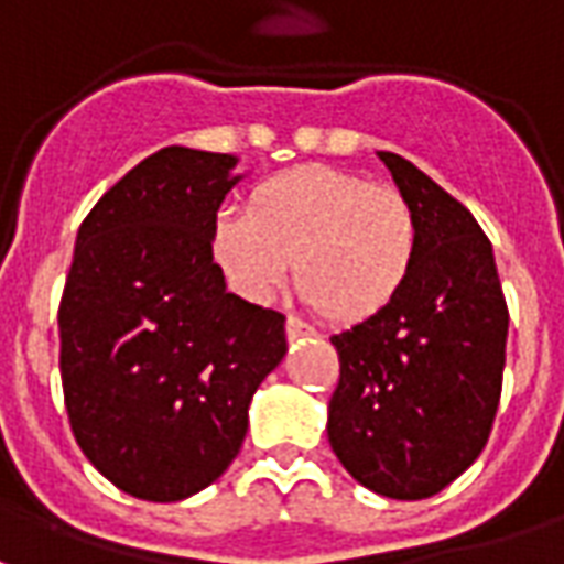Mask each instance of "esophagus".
<instances>
[{
	"label": "esophagus",
	"mask_w": 564,
	"mask_h": 564,
	"mask_svg": "<svg viewBox=\"0 0 564 564\" xmlns=\"http://www.w3.org/2000/svg\"><path fill=\"white\" fill-rule=\"evenodd\" d=\"M307 335H314V329L302 323L299 317H286V338L290 341H299V338H307Z\"/></svg>",
	"instance_id": "obj_1"
}]
</instances>
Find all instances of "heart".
Instances as JSON below:
<instances>
[{
  "instance_id": "1",
  "label": "heart",
  "mask_w": 564,
  "mask_h": 564,
  "mask_svg": "<svg viewBox=\"0 0 564 564\" xmlns=\"http://www.w3.org/2000/svg\"><path fill=\"white\" fill-rule=\"evenodd\" d=\"M210 250L235 290L265 302L290 259L299 293L332 323L356 326L402 295L420 223L402 189L329 165H299L253 186L245 214L220 210Z\"/></svg>"
}]
</instances>
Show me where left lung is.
Listing matches in <instances>:
<instances>
[{
    "label": "left lung",
    "mask_w": 564,
    "mask_h": 564,
    "mask_svg": "<svg viewBox=\"0 0 564 564\" xmlns=\"http://www.w3.org/2000/svg\"><path fill=\"white\" fill-rule=\"evenodd\" d=\"M414 205L420 253L383 314L332 335L341 378L329 444L371 492H441L489 441L501 399L508 302L492 245L462 202L399 153L380 150Z\"/></svg>",
    "instance_id": "obj_1"
}]
</instances>
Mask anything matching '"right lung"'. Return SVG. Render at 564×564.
I'll list each match as a JSON object with an SVG mask.
<instances>
[{"label": "right lung", "mask_w": 564, "mask_h": 564, "mask_svg": "<svg viewBox=\"0 0 564 564\" xmlns=\"http://www.w3.org/2000/svg\"><path fill=\"white\" fill-rule=\"evenodd\" d=\"M235 156L162 148L84 217L59 299V375L84 456L117 489L181 501L220 477L283 314L226 293L210 223Z\"/></svg>", "instance_id": "right-lung-1"}]
</instances>
